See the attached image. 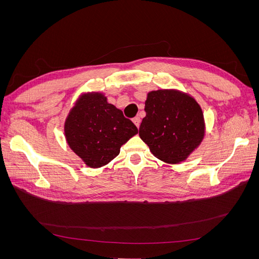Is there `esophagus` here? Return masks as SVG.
I'll use <instances>...</instances> for the list:
<instances>
[{"mask_svg":"<svg viewBox=\"0 0 259 259\" xmlns=\"http://www.w3.org/2000/svg\"><path fill=\"white\" fill-rule=\"evenodd\" d=\"M133 122H134V124L136 125L137 127H139V125H140V119H139V116H135L134 119H133Z\"/></svg>","mask_w":259,"mask_h":259,"instance_id":"1","label":"esophagus"}]
</instances>
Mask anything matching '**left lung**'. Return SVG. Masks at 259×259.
<instances>
[{"instance_id": "obj_1", "label": "left lung", "mask_w": 259, "mask_h": 259, "mask_svg": "<svg viewBox=\"0 0 259 259\" xmlns=\"http://www.w3.org/2000/svg\"><path fill=\"white\" fill-rule=\"evenodd\" d=\"M146 116L139 136L156 158L167 162L184 161L199 146L204 135L200 106L177 91H153L145 103Z\"/></svg>"}]
</instances>
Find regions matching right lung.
Instances as JSON below:
<instances>
[{"label": "right lung", "mask_w": 259, "mask_h": 259, "mask_svg": "<svg viewBox=\"0 0 259 259\" xmlns=\"http://www.w3.org/2000/svg\"><path fill=\"white\" fill-rule=\"evenodd\" d=\"M65 133L70 148L86 165L99 167L114 159L138 128L121 110L108 104L104 95L93 94L76 101L67 117Z\"/></svg>", "instance_id": "1"}]
</instances>
